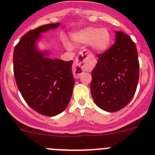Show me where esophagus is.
Here are the masks:
<instances>
[{
	"label": "esophagus",
	"instance_id": "1",
	"mask_svg": "<svg viewBox=\"0 0 155 155\" xmlns=\"http://www.w3.org/2000/svg\"><path fill=\"white\" fill-rule=\"evenodd\" d=\"M90 56H91V53L87 50H83L78 56L73 67V73L75 78H78L80 75L84 72V68H85L86 59Z\"/></svg>",
	"mask_w": 155,
	"mask_h": 155
}]
</instances>
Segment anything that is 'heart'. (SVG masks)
Segmentation results:
<instances>
[{"instance_id":"obj_1","label":"heart","mask_w":155,"mask_h":155,"mask_svg":"<svg viewBox=\"0 0 155 155\" xmlns=\"http://www.w3.org/2000/svg\"><path fill=\"white\" fill-rule=\"evenodd\" d=\"M72 40L78 44H89L95 52L102 53L109 47L111 43L110 32L106 28L89 27L78 31L73 35ZM66 47L68 50L72 49L69 42H65Z\"/></svg>"}]
</instances>
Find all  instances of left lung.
<instances>
[{"mask_svg":"<svg viewBox=\"0 0 155 155\" xmlns=\"http://www.w3.org/2000/svg\"><path fill=\"white\" fill-rule=\"evenodd\" d=\"M98 57L91 72V95L100 109L116 112L136 92L140 67L137 47L128 35L116 31L115 44Z\"/></svg>","mask_w":155,"mask_h":155,"instance_id":"8db88e82","label":"left lung"}]
</instances>
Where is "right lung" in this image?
<instances>
[{
  "label": "right lung",
  "instance_id": "right-lung-1",
  "mask_svg": "<svg viewBox=\"0 0 155 155\" xmlns=\"http://www.w3.org/2000/svg\"><path fill=\"white\" fill-rule=\"evenodd\" d=\"M60 25H44L28 31L14 50V74L19 91L31 109L47 116H57L67 108L74 85L73 61L53 60L48 57L49 52L37 48L41 34Z\"/></svg>",
  "mask_w": 155,
  "mask_h": 155
}]
</instances>
